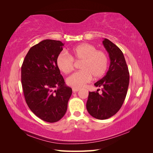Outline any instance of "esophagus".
<instances>
[{"instance_id": "34e87169", "label": "esophagus", "mask_w": 153, "mask_h": 153, "mask_svg": "<svg viewBox=\"0 0 153 153\" xmlns=\"http://www.w3.org/2000/svg\"><path fill=\"white\" fill-rule=\"evenodd\" d=\"M72 90H73V92H76L79 91H80V89H75V88H73Z\"/></svg>"}]
</instances>
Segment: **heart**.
I'll return each mask as SVG.
<instances>
[{
	"instance_id": "obj_1",
	"label": "heart",
	"mask_w": 153,
	"mask_h": 153,
	"mask_svg": "<svg viewBox=\"0 0 153 153\" xmlns=\"http://www.w3.org/2000/svg\"><path fill=\"white\" fill-rule=\"evenodd\" d=\"M69 54L60 53L56 59L59 69L64 74L70 73L74 68V61L81 62V71L73 73L69 76L67 84L75 89L84 87L87 83L94 78L104 75L108 68V59L106 53L96 50L95 46L89 43H83L69 50Z\"/></svg>"
}]
</instances>
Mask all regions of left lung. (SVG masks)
<instances>
[{"instance_id":"left-lung-1","label":"left lung","mask_w":153,"mask_h":153,"mask_svg":"<svg viewBox=\"0 0 153 153\" xmlns=\"http://www.w3.org/2000/svg\"><path fill=\"white\" fill-rule=\"evenodd\" d=\"M103 45L109 54L110 66L106 75L94 84L102 86V94L89 92L86 107L88 112L98 119H106L116 114L124 103L129 85V76L123 53L108 39Z\"/></svg>"}]
</instances>
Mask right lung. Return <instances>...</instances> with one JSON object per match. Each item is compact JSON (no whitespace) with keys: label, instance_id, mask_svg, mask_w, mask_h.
<instances>
[{"label":"right lung","instance_id":"right-lung-1","mask_svg":"<svg viewBox=\"0 0 153 153\" xmlns=\"http://www.w3.org/2000/svg\"><path fill=\"white\" fill-rule=\"evenodd\" d=\"M60 41L45 39L31 47L23 62L21 80L25 101L37 117L48 123L65 115L72 94L57 66Z\"/></svg>","mask_w":153,"mask_h":153}]
</instances>
